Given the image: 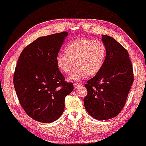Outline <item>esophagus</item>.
<instances>
[{
	"mask_svg": "<svg viewBox=\"0 0 146 146\" xmlns=\"http://www.w3.org/2000/svg\"><path fill=\"white\" fill-rule=\"evenodd\" d=\"M81 86L80 84H74V88L75 89H78V88H80Z\"/></svg>",
	"mask_w": 146,
	"mask_h": 146,
	"instance_id": "obj_1",
	"label": "esophagus"
}]
</instances>
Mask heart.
<instances>
[{
  "instance_id": "1",
  "label": "heart",
  "mask_w": 146,
  "mask_h": 146,
  "mask_svg": "<svg viewBox=\"0 0 146 146\" xmlns=\"http://www.w3.org/2000/svg\"><path fill=\"white\" fill-rule=\"evenodd\" d=\"M64 52L56 56V65L61 72L68 74L75 64L70 79L79 81L101 71L106 58L107 47L101 40L82 37L68 43Z\"/></svg>"
}]
</instances>
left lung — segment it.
I'll use <instances>...</instances> for the list:
<instances>
[{"instance_id": "8db88e82", "label": "left lung", "mask_w": 146, "mask_h": 146, "mask_svg": "<svg viewBox=\"0 0 146 146\" xmlns=\"http://www.w3.org/2000/svg\"><path fill=\"white\" fill-rule=\"evenodd\" d=\"M107 47L103 68L85 84L88 94L84 99L86 110L99 120L113 118L124 108L134 81L127 50L116 40L102 35Z\"/></svg>"}]
</instances>
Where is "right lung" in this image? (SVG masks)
<instances>
[{"mask_svg":"<svg viewBox=\"0 0 146 146\" xmlns=\"http://www.w3.org/2000/svg\"><path fill=\"white\" fill-rule=\"evenodd\" d=\"M67 32L36 38L20 54L13 75V85L20 105L35 120L50 123L64 110V99L73 90L65 82L56 58Z\"/></svg>","mask_w":146,"mask_h":146,"instance_id":"obj_1","label":"right lung"}]
</instances>
